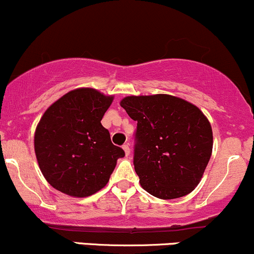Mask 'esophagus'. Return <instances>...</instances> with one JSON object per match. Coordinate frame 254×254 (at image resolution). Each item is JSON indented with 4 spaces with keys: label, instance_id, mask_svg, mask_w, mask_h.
I'll return each mask as SVG.
<instances>
[{
    "label": "esophagus",
    "instance_id": "obj_1",
    "mask_svg": "<svg viewBox=\"0 0 254 254\" xmlns=\"http://www.w3.org/2000/svg\"><path fill=\"white\" fill-rule=\"evenodd\" d=\"M122 149L125 150V154H126V156H128V155L130 154V149H129V144H125L124 146H122Z\"/></svg>",
    "mask_w": 254,
    "mask_h": 254
}]
</instances>
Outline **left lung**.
I'll use <instances>...</instances> for the list:
<instances>
[{
  "label": "left lung",
  "instance_id": "left-lung-1",
  "mask_svg": "<svg viewBox=\"0 0 254 254\" xmlns=\"http://www.w3.org/2000/svg\"><path fill=\"white\" fill-rule=\"evenodd\" d=\"M120 105L138 122L133 163L141 188L162 200L191 192L213 148L211 124L202 111L170 94L129 95Z\"/></svg>",
  "mask_w": 254,
  "mask_h": 254
}]
</instances>
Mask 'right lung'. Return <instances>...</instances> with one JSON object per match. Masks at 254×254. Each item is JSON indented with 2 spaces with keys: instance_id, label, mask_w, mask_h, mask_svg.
Instances as JSON below:
<instances>
[{
  "instance_id": "obj_1",
  "label": "right lung",
  "mask_w": 254,
  "mask_h": 254,
  "mask_svg": "<svg viewBox=\"0 0 254 254\" xmlns=\"http://www.w3.org/2000/svg\"><path fill=\"white\" fill-rule=\"evenodd\" d=\"M114 95L89 87L67 92L45 111L35 130L39 167L54 189L72 197L91 196L108 184L125 151L100 124Z\"/></svg>"
}]
</instances>
